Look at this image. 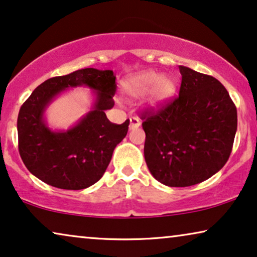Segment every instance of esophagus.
I'll list each match as a JSON object with an SVG mask.
<instances>
[{
    "instance_id": "34e87169",
    "label": "esophagus",
    "mask_w": 257,
    "mask_h": 257,
    "mask_svg": "<svg viewBox=\"0 0 257 257\" xmlns=\"http://www.w3.org/2000/svg\"><path fill=\"white\" fill-rule=\"evenodd\" d=\"M140 125H142V121H140L138 118H137V117L130 118V130L138 128Z\"/></svg>"
}]
</instances>
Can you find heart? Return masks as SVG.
Here are the masks:
<instances>
[{"label":"heart","instance_id":"heart-1","mask_svg":"<svg viewBox=\"0 0 257 257\" xmlns=\"http://www.w3.org/2000/svg\"><path fill=\"white\" fill-rule=\"evenodd\" d=\"M121 90L128 97H140L147 93V106L160 108L174 97L177 82L170 75H159L156 70H145L122 80Z\"/></svg>","mask_w":257,"mask_h":257}]
</instances>
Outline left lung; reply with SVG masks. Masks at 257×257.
Listing matches in <instances>:
<instances>
[{"mask_svg":"<svg viewBox=\"0 0 257 257\" xmlns=\"http://www.w3.org/2000/svg\"><path fill=\"white\" fill-rule=\"evenodd\" d=\"M179 97L143 114L144 156L154 179L170 187L207 180L227 163L237 128L236 107L212 76L179 66Z\"/></svg>","mask_w":257,"mask_h":257,"instance_id":"left-lung-1","label":"left lung"}]
</instances>
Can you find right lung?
<instances>
[{
	"mask_svg": "<svg viewBox=\"0 0 257 257\" xmlns=\"http://www.w3.org/2000/svg\"><path fill=\"white\" fill-rule=\"evenodd\" d=\"M84 86L94 91L90 111L68 130L48 127L45 111L65 89ZM115 76L112 70L86 68L54 77L38 85L20 108L19 150L31 174L62 189H84L103 177L115 146L125 138L130 120H108L113 107Z\"/></svg>",
	"mask_w": 257,
	"mask_h": 257,
	"instance_id": "obj_1",
	"label": "right lung"
}]
</instances>
